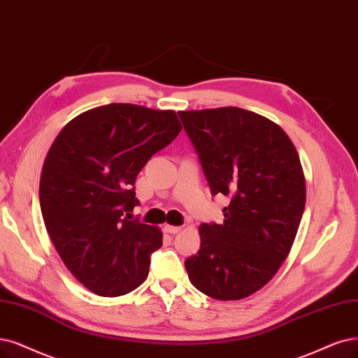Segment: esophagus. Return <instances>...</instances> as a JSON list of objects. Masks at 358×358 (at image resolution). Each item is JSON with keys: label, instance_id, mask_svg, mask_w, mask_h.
<instances>
[{"label": "esophagus", "instance_id": "1", "mask_svg": "<svg viewBox=\"0 0 358 358\" xmlns=\"http://www.w3.org/2000/svg\"><path fill=\"white\" fill-rule=\"evenodd\" d=\"M164 230L166 231V233H169V234H177V233H180V230H181V227H177V226H166L164 227Z\"/></svg>", "mask_w": 358, "mask_h": 358}]
</instances>
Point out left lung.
<instances>
[{"label":"left lung","instance_id":"left-lung-1","mask_svg":"<svg viewBox=\"0 0 358 358\" xmlns=\"http://www.w3.org/2000/svg\"><path fill=\"white\" fill-rule=\"evenodd\" d=\"M222 224L203 222L201 249L184 262L193 286L220 301L252 295L286 259L306 208L295 145L270 119L241 108L178 112Z\"/></svg>","mask_w":358,"mask_h":358}]
</instances>
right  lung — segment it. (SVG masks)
I'll return each instance as SVG.
<instances>
[{
  "label": "right lung",
  "instance_id": "1",
  "mask_svg": "<svg viewBox=\"0 0 358 358\" xmlns=\"http://www.w3.org/2000/svg\"><path fill=\"white\" fill-rule=\"evenodd\" d=\"M180 131L176 112L110 103L73 117L50 148L39 182L45 229L92 294L125 295L148 277L162 233L132 220L134 184Z\"/></svg>",
  "mask_w": 358,
  "mask_h": 358
}]
</instances>
